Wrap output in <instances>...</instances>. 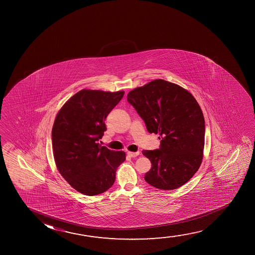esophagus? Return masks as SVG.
Masks as SVG:
<instances>
[{
    "label": "esophagus",
    "mask_w": 255,
    "mask_h": 255,
    "mask_svg": "<svg viewBox=\"0 0 255 255\" xmlns=\"http://www.w3.org/2000/svg\"><path fill=\"white\" fill-rule=\"evenodd\" d=\"M127 155H128L129 157H137V156L139 155V151H136V152H132V151H128V152H127Z\"/></svg>",
    "instance_id": "34e87169"
}]
</instances>
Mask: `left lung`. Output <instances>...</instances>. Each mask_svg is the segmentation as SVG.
Instances as JSON below:
<instances>
[{
	"label": "left lung",
	"mask_w": 255,
	"mask_h": 255,
	"mask_svg": "<svg viewBox=\"0 0 255 255\" xmlns=\"http://www.w3.org/2000/svg\"><path fill=\"white\" fill-rule=\"evenodd\" d=\"M147 130L159 134V149L143 150L151 162L145 181L161 190L178 188L199 170L205 146V119L198 102L178 84L157 79L127 95Z\"/></svg>",
	"instance_id": "obj_1"
}]
</instances>
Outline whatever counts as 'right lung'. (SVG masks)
Returning a JSON list of instances; mask_svg holds the SVG:
<instances>
[{"label":"right lung","mask_w":255,"mask_h":255,"mask_svg":"<svg viewBox=\"0 0 255 255\" xmlns=\"http://www.w3.org/2000/svg\"><path fill=\"white\" fill-rule=\"evenodd\" d=\"M125 91L82 90L60 109L52 128L54 158L60 174L77 192L98 195L111 188L125 151L102 146L105 121Z\"/></svg>","instance_id":"obj_1"}]
</instances>
